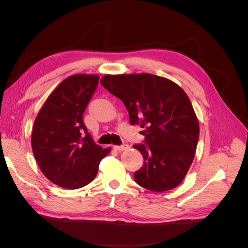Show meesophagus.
Returning <instances> with one entry per match:
<instances>
[{"label": "esophagus", "instance_id": "esophagus-1", "mask_svg": "<svg viewBox=\"0 0 248 248\" xmlns=\"http://www.w3.org/2000/svg\"><path fill=\"white\" fill-rule=\"evenodd\" d=\"M128 148H129V146L127 144H124L121 146H114V149L117 150V151H124V150H127Z\"/></svg>", "mask_w": 248, "mask_h": 248}]
</instances>
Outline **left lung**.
I'll return each instance as SVG.
<instances>
[{"label":"left lung","mask_w":248,"mask_h":248,"mask_svg":"<svg viewBox=\"0 0 248 248\" xmlns=\"http://www.w3.org/2000/svg\"><path fill=\"white\" fill-rule=\"evenodd\" d=\"M101 85L121 99L131 124H140L146 144L134 145L144 166L136 182L167 191L181 184L196 154L200 126L188 96L176 82L150 73L107 74Z\"/></svg>","instance_id":"left-lung-1"}]
</instances>
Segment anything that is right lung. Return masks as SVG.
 Instances as JSON below:
<instances>
[{
	"label": "right lung",
	"instance_id": "obj_1",
	"mask_svg": "<svg viewBox=\"0 0 248 248\" xmlns=\"http://www.w3.org/2000/svg\"><path fill=\"white\" fill-rule=\"evenodd\" d=\"M97 74H74L50 93L32 129V150L50 182L78 189L95 179L101 159L110 148L96 145L82 115L98 85Z\"/></svg>",
	"mask_w": 248,
	"mask_h": 248
}]
</instances>
